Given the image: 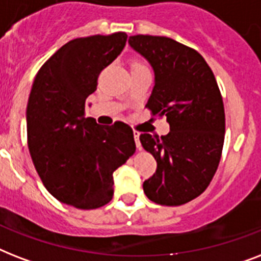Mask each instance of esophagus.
Here are the masks:
<instances>
[{
  "label": "esophagus",
  "instance_id": "obj_1",
  "mask_svg": "<svg viewBox=\"0 0 261 261\" xmlns=\"http://www.w3.org/2000/svg\"><path fill=\"white\" fill-rule=\"evenodd\" d=\"M134 139H135V145H137V147H141V142H139V133L138 131H134Z\"/></svg>",
  "mask_w": 261,
  "mask_h": 261
}]
</instances>
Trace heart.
<instances>
[{"mask_svg": "<svg viewBox=\"0 0 261 261\" xmlns=\"http://www.w3.org/2000/svg\"><path fill=\"white\" fill-rule=\"evenodd\" d=\"M137 67H146V66H145L141 61H134V62H133V69H137Z\"/></svg>", "mask_w": 261, "mask_h": 261, "instance_id": "b5f03b06", "label": "heart"}]
</instances>
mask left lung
Returning <instances> with one entry per match:
<instances>
[{
  "mask_svg": "<svg viewBox=\"0 0 261 261\" xmlns=\"http://www.w3.org/2000/svg\"><path fill=\"white\" fill-rule=\"evenodd\" d=\"M128 43L154 69L146 108L171 126L161 138L139 137L157 161L143 191L157 204L180 206L206 191L219 165L225 139L222 94L213 70L194 48L151 35H134Z\"/></svg>",
  "mask_w": 261,
  "mask_h": 261,
  "instance_id": "left-lung-1",
  "label": "left lung"
}]
</instances>
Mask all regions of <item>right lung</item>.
Returning a JSON list of instances; mask_svg holds the SVG:
<instances>
[{
    "mask_svg": "<svg viewBox=\"0 0 261 261\" xmlns=\"http://www.w3.org/2000/svg\"><path fill=\"white\" fill-rule=\"evenodd\" d=\"M126 32L93 35L63 44L39 69L27 106L31 159L48 192L81 210L114 196V172L135 151L133 128L85 118V101L100 73L118 57Z\"/></svg>",
    "mask_w": 261,
    "mask_h": 261,
    "instance_id": "1",
    "label": "right lung"
}]
</instances>
